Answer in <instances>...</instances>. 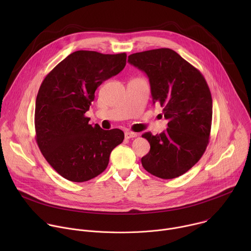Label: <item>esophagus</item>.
Segmentation results:
<instances>
[{"label": "esophagus", "instance_id": "34e87169", "mask_svg": "<svg viewBox=\"0 0 251 251\" xmlns=\"http://www.w3.org/2000/svg\"><path fill=\"white\" fill-rule=\"evenodd\" d=\"M135 137H137V133L131 132V131H126L125 132V138L130 139V138H135Z\"/></svg>", "mask_w": 251, "mask_h": 251}]
</instances>
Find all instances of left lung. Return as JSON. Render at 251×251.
<instances>
[{
  "label": "left lung",
  "mask_w": 251,
  "mask_h": 251,
  "mask_svg": "<svg viewBox=\"0 0 251 251\" xmlns=\"http://www.w3.org/2000/svg\"><path fill=\"white\" fill-rule=\"evenodd\" d=\"M128 62L148 75L153 103L163 107L168 128L142 135L150 143L141 159L150 174L169 180L182 176L203 155L210 135L212 99L201 71L171 49L136 52Z\"/></svg>",
  "instance_id": "left-lung-1"
}]
</instances>
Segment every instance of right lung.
<instances>
[{
    "instance_id": "add662e5",
    "label": "right lung",
    "mask_w": 251,
    "mask_h": 251,
    "mask_svg": "<svg viewBox=\"0 0 251 251\" xmlns=\"http://www.w3.org/2000/svg\"><path fill=\"white\" fill-rule=\"evenodd\" d=\"M127 54L77 50L46 76L35 100V140L48 163L64 178L82 183L108 166L112 150L124 140L120 129L90 125L85 112L97 87L118 75Z\"/></svg>"
}]
</instances>
